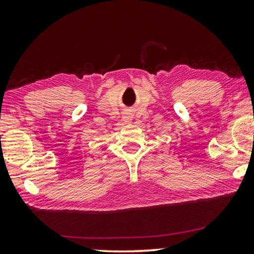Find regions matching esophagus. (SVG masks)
Segmentation results:
<instances>
[{
    "label": "esophagus",
    "instance_id": "obj_1",
    "mask_svg": "<svg viewBox=\"0 0 254 254\" xmlns=\"http://www.w3.org/2000/svg\"><path fill=\"white\" fill-rule=\"evenodd\" d=\"M123 120L126 122H130V121H132V115H130V114H126L123 117Z\"/></svg>",
    "mask_w": 254,
    "mask_h": 254
}]
</instances>
